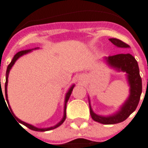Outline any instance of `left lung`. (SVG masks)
Returning a JSON list of instances; mask_svg holds the SVG:
<instances>
[{"instance_id": "8db88e82", "label": "left lung", "mask_w": 148, "mask_h": 148, "mask_svg": "<svg viewBox=\"0 0 148 148\" xmlns=\"http://www.w3.org/2000/svg\"><path fill=\"white\" fill-rule=\"evenodd\" d=\"M109 40L121 48H129L130 45L122 40L116 38H111ZM106 60L109 65L117 68L123 72H125L128 75V81L130 86V95L128 100L121 107L117 113L111 116H101L95 114L91 108H90V115L92 119L104 125H113L125 121L132 112L135 111L138 104L140 100L142 94V78L139 74V68L136 59L130 53H120L113 56H109L106 58Z\"/></svg>"}]
</instances>
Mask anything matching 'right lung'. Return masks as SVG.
I'll return each mask as SVG.
<instances>
[{
  "mask_svg": "<svg viewBox=\"0 0 148 148\" xmlns=\"http://www.w3.org/2000/svg\"><path fill=\"white\" fill-rule=\"evenodd\" d=\"M29 51H31L30 49H25V50H22V51H19V52H18V53L14 56V58H13V59H12L11 62L8 65V67H7V70H6V79H5V99H6V101H8V99H7V84H8V75H9V72H10V70L11 69L12 66L14 64V62H15V61H16L18 58H19L20 56H22V55H23V54H25V53H28ZM1 81V80H0ZM0 85H1V82H0ZM73 87H74V86H72V87H71V89L69 90V91L67 92V95H66V98H65V108H64V116H63V118H62V120L60 121V122L58 123V124H57L56 125H54V126H53V127H49V128H46V129H39V128H36V127H34L33 125H29V124H27V123H25L23 122V121H20L19 119H18V118L14 115V113H13V112H12L11 108H10L9 109H10V111H11L12 114L14 115V116L15 117V119H17L18 121V122L21 123V124H23V125H25V126H27V127L28 128V129H30V130H35V131H48V130H53V129H55V128L58 127L60 125H62V123H63V121H65V119H66V105H67V101H68V99H69V98H70V95H71V94H72V89H73ZM1 94V95L3 96V93H2V90H1L0 91V95ZM3 99H4V96H3ZM4 100H5V99H4Z\"/></svg>",
  "mask_w": 148,
  "mask_h": 148,
  "instance_id": "right-lung-1",
  "label": "right lung"
}]
</instances>
